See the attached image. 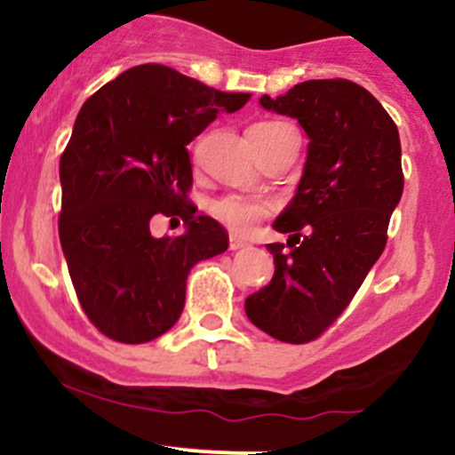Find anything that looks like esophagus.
<instances>
[{
	"mask_svg": "<svg viewBox=\"0 0 455 455\" xmlns=\"http://www.w3.org/2000/svg\"><path fill=\"white\" fill-rule=\"evenodd\" d=\"M248 245V239H243L242 235H231V250H239V248H245Z\"/></svg>",
	"mask_w": 455,
	"mask_h": 455,
	"instance_id": "34e87169",
	"label": "esophagus"
}]
</instances>
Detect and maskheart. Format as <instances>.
<instances>
[{
    "mask_svg": "<svg viewBox=\"0 0 455 455\" xmlns=\"http://www.w3.org/2000/svg\"><path fill=\"white\" fill-rule=\"evenodd\" d=\"M284 126L280 122H260L254 124V128H278ZM213 216L218 220L227 224V227L235 228V231H248L257 224L260 218L267 216L269 205L263 201H257V198H250L243 195H224L213 201L212 205Z\"/></svg>",
    "mask_w": 455,
    "mask_h": 455,
    "instance_id": "heart-1",
    "label": "heart"
}]
</instances>
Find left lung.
<instances>
[{"instance_id":"8db88e82","label":"left lung","mask_w":455,"mask_h":455,"mask_svg":"<svg viewBox=\"0 0 455 455\" xmlns=\"http://www.w3.org/2000/svg\"><path fill=\"white\" fill-rule=\"evenodd\" d=\"M260 107L295 117L310 139L299 186L275 218L289 242L267 243L274 278L245 299L271 338L315 340L342 315L387 243L404 190L400 134L383 104L347 78L304 81Z\"/></svg>"}]
</instances>
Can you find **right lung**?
<instances>
[{
    "mask_svg": "<svg viewBox=\"0 0 455 455\" xmlns=\"http://www.w3.org/2000/svg\"><path fill=\"white\" fill-rule=\"evenodd\" d=\"M250 93L207 87L169 66L122 72L81 107L60 160V242L85 315L107 338L143 344L181 316L198 260L222 254L220 222L188 201L186 145ZM154 215H180V238H154Z\"/></svg>",
    "mask_w": 455,
    "mask_h": 455,
    "instance_id": "obj_1",
    "label": "right lung"
}]
</instances>
